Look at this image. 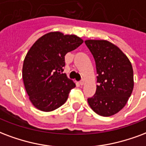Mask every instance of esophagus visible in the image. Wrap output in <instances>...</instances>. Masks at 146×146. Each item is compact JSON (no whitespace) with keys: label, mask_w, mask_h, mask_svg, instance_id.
<instances>
[{"label":"esophagus","mask_w":146,"mask_h":146,"mask_svg":"<svg viewBox=\"0 0 146 146\" xmlns=\"http://www.w3.org/2000/svg\"><path fill=\"white\" fill-rule=\"evenodd\" d=\"M84 83H85V80H81L80 81V84L81 86H83V85H84Z\"/></svg>","instance_id":"1"}]
</instances>
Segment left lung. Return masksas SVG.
<instances>
[{"label":"left lung","instance_id":"obj_1","mask_svg":"<svg viewBox=\"0 0 146 146\" xmlns=\"http://www.w3.org/2000/svg\"><path fill=\"white\" fill-rule=\"evenodd\" d=\"M85 44L94 58L99 84L87 101L95 113L111 116L125 107L132 93V66L123 52L108 41L87 40Z\"/></svg>","mask_w":146,"mask_h":146}]
</instances>
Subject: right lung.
I'll return each instance as SVG.
<instances>
[{"label":"right lung","mask_w":146,"mask_h":146,"mask_svg":"<svg viewBox=\"0 0 146 146\" xmlns=\"http://www.w3.org/2000/svg\"><path fill=\"white\" fill-rule=\"evenodd\" d=\"M83 42L74 35L49 32L29 49L24 60L22 78L29 99L36 108L52 111L66 101L76 84L62 73L65 56Z\"/></svg>","instance_id":"right-lung-1"}]
</instances>
